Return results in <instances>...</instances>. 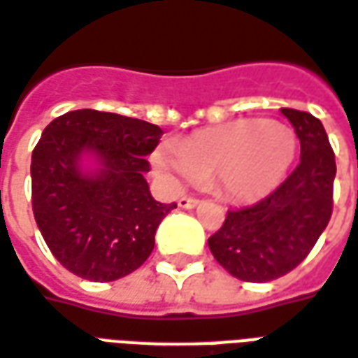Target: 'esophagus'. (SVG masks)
Returning a JSON list of instances; mask_svg holds the SVG:
<instances>
[{"label": "esophagus", "instance_id": "34e87169", "mask_svg": "<svg viewBox=\"0 0 358 358\" xmlns=\"http://www.w3.org/2000/svg\"><path fill=\"white\" fill-rule=\"evenodd\" d=\"M178 205L182 209H194L199 205V199H194V197H180Z\"/></svg>", "mask_w": 358, "mask_h": 358}]
</instances>
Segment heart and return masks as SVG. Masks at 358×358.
I'll return each mask as SVG.
<instances>
[{
    "label": "heart",
    "instance_id": "b5f03b06",
    "mask_svg": "<svg viewBox=\"0 0 358 358\" xmlns=\"http://www.w3.org/2000/svg\"><path fill=\"white\" fill-rule=\"evenodd\" d=\"M296 149L299 137L292 127L264 118H238L199 129L178 145L161 143L151 162L172 184L215 178L232 199L256 201L281 186Z\"/></svg>",
    "mask_w": 358,
    "mask_h": 358
}]
</instances>
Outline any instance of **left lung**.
Listing matches in <instances>:
<instances>
[{"label":"left lung","instance_id":"8db88e82","mask_svg":"<svg viewBox=\"0 0 358 358\" xmlns=\"http://www.w3.org/2000/svg\"><path fill=\"white\" fill-rule=\"evenodd\" d=\"M301 141V162L259 203L227 213L209 242L213 257L232 277L266 283L283 277L308 256L334 209L336 155L322 122L308 112L281 108Z\"/></svg>","mask_w":358,"mask_h":358}]
</instances>
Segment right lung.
Wrapping results in <instances>:
<instances>
[{"label":"right lung","instance_id":"obj_1","mask_svg":"<svg viewBox=\"0 0 358 358\" xmlns=\"http://www.w3.org/2000/svg\"><path fill=\"white\" fill-rule=\"evenodd\" d=\"M161 136L155 124L89 108L42 131L31 161L32 211L50 252L77 277L116 281L151 256L155 232L176 207L157 201L145 180V157Z\"/></svg>","mask_w":358,"mask_h":358}]
</instances>
